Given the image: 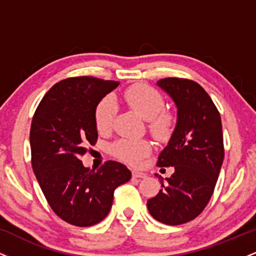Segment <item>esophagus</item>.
<instances>
[{
    "instance_id": "1",
    "label": "esophagus",
    "mask_w": 256,
    "mask_h": 256,
    "mask_svg": "<svg viewBox=\"0 0 256 256\" xmlns=\"http://www.w3.org/2000/svg\"><path fill=\"white\" fill-rule=\"evenodd\" d=\"M132 177L134 178H146V174L143 172H140V171H132Z\"/></svg>"
}]
</instances>
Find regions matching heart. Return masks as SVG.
Segmentation results:
<instances>
[{
	"label": "heart",
	"mask_w": 256,
	"mask_h": 256,
	"mask_svg": "<svg viewBox=\"0 0 256 256\" xmlns=\"http://www.w3.org/2000/svg\"><path fill=\"white\" fill-rule=\"evenodd\" d=\"M122 100L131 110L140 114L148 122L150 134L158 140H166L171 137L176 125V116L172 112L165 110L162 95L149 85L140 83L128 86L122 92ZM116 104L113 98L106 96L96 104L94 118L98 132L110 131L116 116ZM112 152L120 160L131 165H138L152 152V146L146 140H116L112 146Z\"/></svg>",
	"instance_id": "obj_1"
}]
</instances>
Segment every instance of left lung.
<instances>
[{"label": "left lung", "instance_id": "1", "mask_svg": "<svg viewBox=\"0 0 256 256\" xmlns=\"http://www.w3.org/2000/svg\"><path fill=\"white\" fill-rule=\"evenodd\" d=\"M158 85L177 106V125L158 155V166H173L174 173L166 178V184L161 178V190L146 206L158 222L180 225L200 216L213 195L224 160L222 119L212 98L196 82L170 77Z\"/></svg>", "mask_w": 256, "mask_h": 256}]
</instances>
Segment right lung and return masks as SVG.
<instances>
[{
    "label": "right lung",
    "mask_w": 256,
    "mask_h": 256,
    "mask_svg": "<svg viewBox=\"0 0 256 256\" xmlns=\"http://www.w3.org/2000/svg\"><path fill=\"white\" fill-rule=\"evenodd\" d=\"M118 85L88 76L64 79L44 95L32 118V168L52 210L71 225L86 228L104 220L114 190L131 178L116 161L96 171L80 161L98 140L96 104Z\"/></svg>",
    "instance_id": "obj_1"
}]
</instances>
